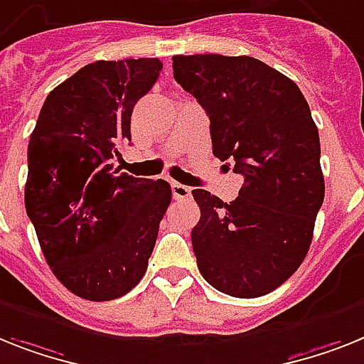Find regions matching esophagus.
Returning a JSON list of instances; mask_svg holds the SVG:
<instances>
[{"label":"esophagus","mask_w":364,"mask_h":364,"mask_svg":"<svg viewBox=\"0 0 364 364\" xmlns=\"http://www.w3.org/2000/svg\"><path fill=\"white\" fill-rule=\"evenodd\" d=\"M171 188H173V197H175L176 200L189 199V197H191V188H188V186L178 184V182H173V184H171Z\"/></svg>","instance_id":"34e87169"}]
</instances>
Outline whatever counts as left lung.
Segmentation results:
<instances>
[{"instance_id":"left-lung-1","label":"left lung","mask_w":364,"mask_h":364,"mask_svg":"<svg viewBox=\"0 0 364 364\" xmlns=\"http://www.w3.org/2000/svg\"><path fill=\"white\" fill-rule=\"evenodd\" d=\"M173 70L208 115L214 156L243 176L229 204L191 191L200 275L229 296H266L307 257L326 193L307 100L290 77L249 55H175Z\"/></svg>"}]
</instances>
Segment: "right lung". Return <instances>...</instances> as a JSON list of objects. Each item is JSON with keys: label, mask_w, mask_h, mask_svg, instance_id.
Instances as JSON below:
<instances>
[{"label": "right lung", "mask_w": 364, "mask_h": 364, "mask_svg": "<svg viewBox=\"0 0 364 364\" xmlns=\"http://www.w3.org/2000/svg\"><path fill=\"white\" fill-rule=\"evenodd\" d=\"M160 70L156 57L85 65L48 95L29 139L27 215L53 275L89 301L139 283L171 204L165 180L113 169Z\"/></svg>", "instance_id": "1"}]
</instances>
